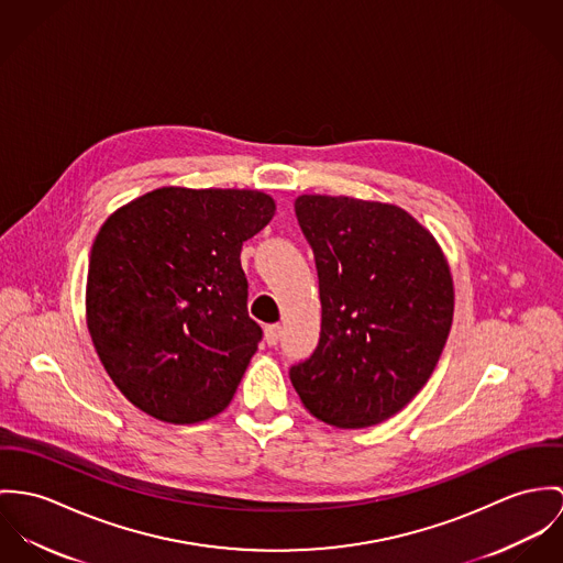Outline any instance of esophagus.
Segmentation results:
<instances>
[{
    "instance_id": "esophagus-1",
    "label": "esophagus",
    "mask_w": 563,
    "mask_h": 563,
    "mask_svg": "<svg viewBox=\"0 0 563 563\" xmlns=\"http://www.w3.org/2000/svg\"><path fill=\"white\" fill-rule=\"evenodd\" d=\"M263 334H265V343H267V345H276V343L280 341L283 325H280V323H269V325H265Z\"/></svg>"
}]
</instances>
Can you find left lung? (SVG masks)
Returning <instances> with one entry per match:
<instances>
[{"instance_id": "1", "label": "left lung", "mask_w": 563, "mask_h": 563, "mask_svg": "<svg viewBox=\"0 0 563 563\" xmlns=\"http://www.w3.org/2000/svg\"><path fill=\"white\" fill-rule=\"evenodd\" d=\"M296 216L319 276L321 334L289 377L314 419L372 428L437 369L453 321V278L434 235L406 209L302 194Z\"/></svg>"}]
</instances>
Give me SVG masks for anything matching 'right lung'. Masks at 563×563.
<instances>
[{
    "label": "right lung",
    "mask_w": 563,
    "mask_h": 563,
    "mask_svg": "<svg viewBox=\"0 0 563 563\" xmlns=\"http://www.w3.org/2000/svg\"><path fill=\"white\" fill-rule=\"evenodd\" d=\"M274 211L258 189L168 186L103 222L86 325L112 382L148 417L189 426L231 404L263 334L240 254Z\"/></svg>",
    "instance_id": "right-lung-1"
}]
</instances>
